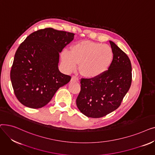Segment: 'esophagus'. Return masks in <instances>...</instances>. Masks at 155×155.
Masks as SVG:
<instances>
[{
  "mask_svg": "<svg viewBox=\"0 0 155 155\" xmlns=\"http://www.w3.org/2000/svg\"><path fill=\"white\" fill-rule=\"evenodd\" d=\"M71 81H75V82H79V78L76 76H73L71 77Z\"/></svg>",
  "mask_w": 155,
  "mask_h": 155,
  "instance_id": "34e87169",
  "label": "esophagus"
}]
</instances>
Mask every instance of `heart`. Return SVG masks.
Returning <instances> with one entry per match:
<instances>
[{
  "instance_id": "obj_1",
  "label": "heart",
  "mask_w": 155,
  "mask_h": 155,
  "mask_svg": "<svg viewBox=\"0 0 155 155\" xmlns=\"http://www.w3.org/2000/svg\"><path fill=\"white\" fill-rule=\"evenodd\" d=\"M113 56L112 50L108 45L84 41L73 45L70 51H64L61 60L67 71L74 70L80 63L81 74L94 78L103 74L109 69Z\"/></svg>"
}]
</instances>
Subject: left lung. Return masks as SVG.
Instances as JSON below:
<instances>
[{"label": "left lung", "mask_w": 155, "mask_h": 155, "mask_svg": "<svg viewBox=\"0 0 155 155\" xmlns=\"http://www.w3.org/2000/svg\"><path fill=\"white\" fill-rule=\"evenodd\" d=\"M109 43L114 56L108 70L98 77L81 78L76 103L88 117H102L117 109L131 85V61L114 43Z\"/></svg>", "instance_id": "left-lung-1"}]
</instances>
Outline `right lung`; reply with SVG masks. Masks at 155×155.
Wrapping results in <instances>:
<instances>
[{"label":"right lung","instance_id":"add662e5","mask_svg":"<svg viewBox=\"0 0 155 155\" xmlns=\"http://www.w3.org/2000/svg\"><path fill=\"white\" fill-rule=\"evenodd\" d=\"M75 34L49 28L32 32L14 56L11 80L15 97L32 109L44 107L71 77L58 69L60 53Z\"/></svg>","mask_w":155,"mask_h":155}]
</instances>
